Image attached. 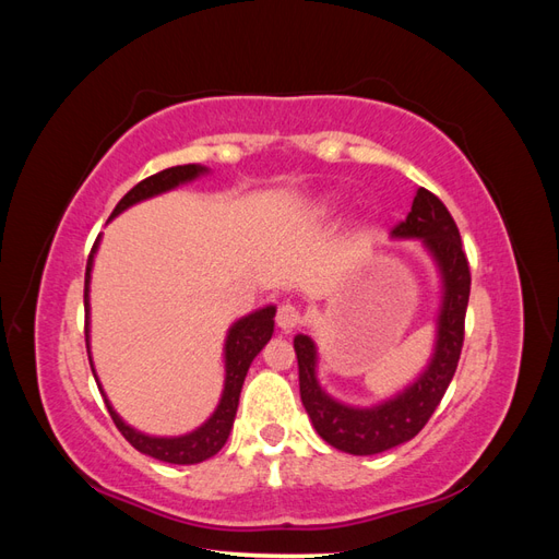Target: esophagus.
<instances>
[{"label": "esophagus", "mask_w": 559, "mask_h": 559, "mask_svg": "<svg viewBox=\"0 0 559 559\" xmlns=\"http://www.w3.org/2000/svg\"><path fill=\"white\" fill-rule=\"evenodd\" d=\"M277 326L282 329V331H294L296 326H300L302 324V314H300V310L294 306V302H282V306L277 308Z\"/></svg>", "instance_id": "34e87169"}]
</instances>
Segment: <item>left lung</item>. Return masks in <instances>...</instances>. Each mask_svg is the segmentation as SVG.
<instances>
[{
  "label": "left lung",
  "instance_id": "8db88e82",
  "mask_svg": "<svg viewBox=\"0 0 559 559\" xmlns=\"http://www.w3.org/2000/svg\"><path fill=\"white\" fill-rule=\"evenodd\" d=\"M392 238L419 240L441 277L433 352L421 373L401 392L380 403L349 405L333 399L319 384V354L312 337L306 333L294 337L300 401L312 419V427L335 450L359 456L380 454L408 443L421 431L450 386L464 345L471 273L460 230L448 207L427 189H417L408 216L392 230Z\"/></svg>",
  "mask_w": 559,
  "mask_h": 559
}]
</instances>
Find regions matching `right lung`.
Listing matches in <instances>:
<instances>
[{
    "label": "right lung",
    "mask_w": 559,
    "mask_h": 559,
    "mask_svg": "<svg viewBox=\"0 0 559 559\" xmlns=\"http://www.w3.org/2000/svg\"><path fill=\"white\" fill-rule=\"evenodd\" d=\"M210 170L205 165H177V167H167V170L148 177L144 181H140L134 189H130L121 202H118L116 210L111 212V218L118 216L121 212H126L128 207L138 205L142 200L148 198H156L160 193H167L177 189L181 183H189L195 181L198 177L207 175ZM109 218V222H111ZM99 238L103 235H97V240L93 245V251L88 257V265H86V289H83V306H86V347H88V361L93 368V376L95 382L99 386V394L105 396L107 403V411L114 419V425L118 427L126 436V441L134 448L140 450L142 454L154 456V460L167 462V464H200L214 456L218 450H222L228 441L230 429H233V421H235V413H238V403H240V392H242V384L247 378V370L251 366V361L257 359V354L267 345L270 337H273L275 331V306H265L253 310L245 317H240L235 324L228 329L226 333V343H224V364H226V378H224V392L222 399H218V405L214 408V413L202 421V425L189 433H181V436H148L140 429L130 427L128 421L114 411L111 401L107 399L103 384L97 380L95 373V366H93V354H91V273H93V263H95V253L99 247Z\"/></svg>",
    "instance_id": "add662e5"
}]
</instances>
